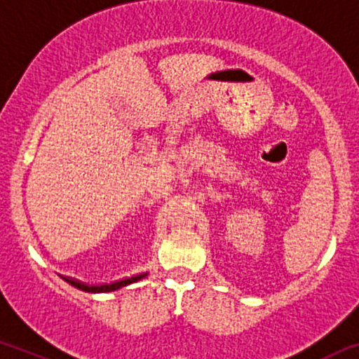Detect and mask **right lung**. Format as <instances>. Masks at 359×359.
<instances>
[{
    "label": "right lung",
    "mask_w": 359,
    "mask_h": 359,
    "mask_svg": "<svg viewBox=\"0 0 359 359\" xmlns=\"http://www.w3.org/2000/svg\"><path fill=\"white\" fill-rule=\"evenodd\" d=\"M147 273L144 274H137V276H133V278H128V279H121V281H114L110 283V285H98V286H88V285H83V283L76 281V279H71V278H65V281H68L69 285H73L74 288L78 290H83V291H90V293H105V291H114V290H119L122 286L126 285H131V283L135 281H140L141 278H144Z\"/></svg>",
    "instance_id": "add662e5"
}]
</instances>
